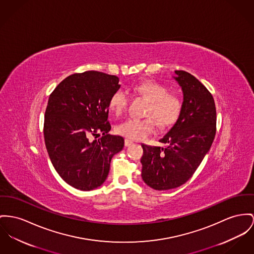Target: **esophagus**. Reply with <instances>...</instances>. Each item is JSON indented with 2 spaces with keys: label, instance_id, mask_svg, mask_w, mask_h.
I'll list each match as a JSON object with an SVG mask.
<instances>
[{
  "label": "esophagus",
  "instance_id": "esophagus-1",
  "mask_svg": "<svg viewBox=\"0 0 254 254\" xmlns=\"http://www.w3.org/2000/svg\"><path fill=\"white\" fill-rule=\"evenodd\" d=\"M133 143H134V142H133L132 140H130V139H127V138H126V139L124 140V145H125L126 147H127V146H130V145L133 144Z\"/></svg>",
  "mask_w": 254,
  "mask_h": 254
}]
</instances>
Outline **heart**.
<instances>
[{
  "label": "heart",
  "mask_w": 254,
  "mask_h": 254,
  "mask_svg": "<svg viewBox=\"0 0 254 254\" xmlns=\"http://www.w3.org/2000/svg\"><path fill=\"white\" fill-rule=\"evenodd\" d=\"M136 90L150 101L146 113L149 117L146 119L131 118L121 122L116 128L119 135L129 139L141 140L152 135L157 123L161 128H166L179 118L182 103L177 96L169 94V88L166 85L156 82H145L137 85ZM127 103L126 91L119 89L113 94L110 108L115 115L119 116L125 111Z\"/></svg>",
  "instance_id": "obj_1"
}]
</instances>
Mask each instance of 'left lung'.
<instances>
[{"mask_svg": "<svg viewBox=\"0 0 254 254\" xmlns=\"http://www.w3.org/2000/svg\"><path fill=\"white\" fill-rule=\"evenodd\" d=\"M174 73L183 91L180 116L159 140L164 147L141 144V177L157 190L185 184L210 150L216 135L217 112L212 94L191 74L183 70Z\"/></svg>", "mask_w": 254, "mask_h": 254, "instance_id": "8db88e82", "label": "left lung"}]
</instances>
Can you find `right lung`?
<instances>
[{
    "label": "right lung",
    "mask_w": 254,
    "mask_h": 254,
    "mask_svg": "<svg viewBox=\"0 0 254 254\" xmlns=\"http://www.w3.org/2000/svg\"><path fill=\"white\" fill-rule=\"evenodd\" d=\"M119 77L98 71L68 76L52 92L45 112L44 139L59 175L68 185L91 190L108 177L114 155L124 138L109 135L110 100L120 87ZM102 134L93 142L91 135Z\"/></svg>",
    "instance_id": "add662e5"
}]
</instances>
